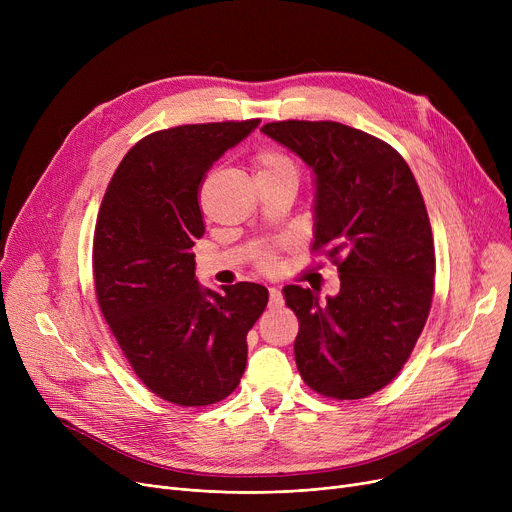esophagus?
Here are the masks:
<instances>
[{"label":"esophagus","mask_w":512,"mask_h":512,"mask_svg":"<svg viewBox=\"0 0 512 512\" xmlns=\"http://www.w3.org/2000/svg\"><path fill=\"white\" fill-rule=\"evenodd\" d=\"M278 305H282V292H280V288L272 286L270 288V307H278Z\"/></svg>","instance_id":"obj_1"}]
</instances>
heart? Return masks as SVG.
<instances>
[{"label": "heart", "instance_id": "heart-1", "mask_svg": "<svg viewBox=\"0 0 512 512\" xmlns=\"http://www.w3.org/2000/svg\"><path fill=\"white\" fill-rule=\"evenodd\" d=\"M259 172H290V174H297V166H294V161L290 157H286L280 151H263L257 155V174ZM299 176V174H297ZM259 265L263 270H272L276 259L272 253H261L259 255Z\"/></svg>", "mask_w": 512, "mask_h": 512}]
</instances>
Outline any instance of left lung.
I'll return each mask as SVG.
<instances>
[{
    "instance_id": "1",
    "label": "left lung",
    "mask_w": 512,
    "mask_h": 512,
    "mask_svg": "<svg viewBox=\"0 0 512 512\" xmlns=\"http://www.w3.org/2000/svg\"><path fill=\"white\" fill-rule=\"evenodd\" d=\"M261 130L313 170V251L340 276L326 303L311 288L282 290L299 319V373L326 398H365L405 367L432 309L434 236L417 180L394 147L340 122L284 120Z\"/></svg>"
}]
</instances>
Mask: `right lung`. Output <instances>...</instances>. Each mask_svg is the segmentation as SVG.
Masks as SVG:
<instances>
[{"mask_svg":"<svg viewBox=\"0 0 512 512\" xmlns=\"http://www.w3.org/2000/svg\"><path fill=\"white\" fill-rule=\"evenodd\" d=\"M182 124L147 134L103 195L93 276L99 309L137 378L178 407L230 396L247 367V334L267 307L255 282L201 288L195 240L205 234L199 193L209 168L259 126Z\"/></svg>","mask_w":512,"mask_h":512,"instance_id":"add662e5","label":"right lung"}]
</instances>
